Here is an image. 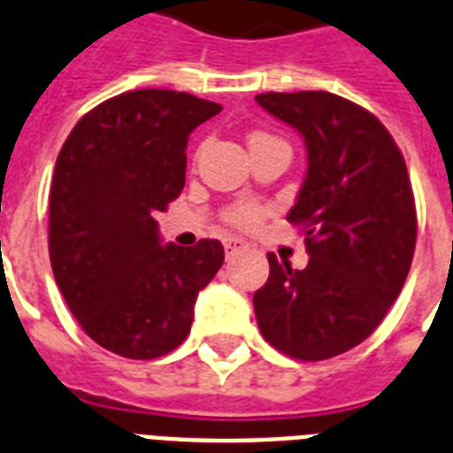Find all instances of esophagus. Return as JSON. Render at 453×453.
Instances as JSON below:
<instances>
[{"instance_id":"obj_1","label":"esophagus","mask_w":453,"mask_h":453,"mask_svg":"<svg viewBox=\"0 0 453 453\" xmlns=\"http://www.w3.org/2000/svg\"><path fill=\"white\" fill-rule=\"evenodd\" d=\"M223 247H226L227 254H234V251L244 247V240H240V237H226V240H223Z\"/></svg>"}]
</instances>
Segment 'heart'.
<instances>
[{
  "label": "heart",
  "mask_w": 453,
  "mask_h": 453,
  "mask_svg": "<svg viewBox=\"0 0 453 453\" xmlns=\"http://www.w3.org/2000/svg\"><path fill=\"white\" fill-rule=\"evenodd\" d=\"M254 137H268V134L257 133V134H251L250 140H254ZM264 216H265V209H264V206H261V203H257V202L234 203L233 209L227 211V220H230L233 226L244 227V230H251V227H257L258 223L264 220Z\"/></svg>",
  "instance_id": "b5f03b06"
}]
</instances>
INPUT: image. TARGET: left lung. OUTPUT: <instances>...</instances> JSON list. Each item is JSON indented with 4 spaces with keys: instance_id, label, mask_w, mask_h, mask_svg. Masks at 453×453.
<instances>
[{
    "instance_id": "8db88e82",
    "label": "left lung",
    "mask_w": 453,
    "mask_h": 453,
    "mask_svg": "<svg viewBox=\"0 0 453 453\" xmlns=\"http://www.w3.org/2000/svg\"><path fill=\"white\" fill-rule=\"evenodd\" d=\"M258 106L303 137L309 168L288 220L309 264L268 254L254 295L265 342L299 361L357 347L402 292L416 250V203L399 147L371 111L330 92H265Z\"/></svg>"
}]
</instances>
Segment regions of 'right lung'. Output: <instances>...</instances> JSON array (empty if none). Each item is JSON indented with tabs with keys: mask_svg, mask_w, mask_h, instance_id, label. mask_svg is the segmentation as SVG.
Listing matches in <instances>:
<instances>
[{
	"mask_svg": "<svg viewBox=\"0 0 453 453\" xmlns=\"http://www.w3.org/2000/svg\"><path fill=\"white\" fill-rule=\"evenodd\" d=\"M223 106L188 92L134 89L85 113L58 151L50 189V261L92 340L126 358L180 347L223 244H161L157 211L185 188L189 133Z\"/></svg>",
	"mask_w": 453,
	"mask_h": 453,
	"instance_id": "add662e5",
	"label": "right lung"
}]
</instances>
